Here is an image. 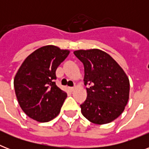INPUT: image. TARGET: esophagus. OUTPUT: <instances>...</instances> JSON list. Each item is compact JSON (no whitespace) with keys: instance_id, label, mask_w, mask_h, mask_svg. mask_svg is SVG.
I'll list each match as a JSON object with an SVG mask.
<instances>
[{"instance_id":"obj_1","label":"esophagus","mask_w":149,"mask_h":149,"mask_svg":"<svg viewBox=\"0 0 149 149\" xmlns=\"http://www.w3.org/2000/svg\"><path fill=\"white\" fill-rule=\"evenodd\" d=\"M75 90H76V86H73V87H71V88H70V91H74Z\"/></svg>"}]
</instances>
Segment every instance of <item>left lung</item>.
I'll return each instance as SVG.
<instances>
[{
	"instance_id": "1",
	"label": "left lung",
	"mask_w": 149,
	"mask_h": 149,
	"mask_svg": "<svg viewBox=\"0 0 149 149\" xmlns=\"http://www.w3.org/2000/svg\"><path fill=\"white\" fill-rule=\"evenodd\" d=\"M74 55L84 65L86 100L82 114L97 125L107 124L122 113L129 99L128 77L109 54L93 49L77 50Z\"/></svg>"
}]
</instances>
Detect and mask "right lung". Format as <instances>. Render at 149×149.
<instances>
[{
	"mask_svg": "<svg viewBox=\"0 0 149 149\" xmlns=\"http://www.w3.org/2000/svg\"><path fill=\"white\" fill-rule=\"evenodd\" d=\"M70 54L55 45L39 48L27 57L14 79L21 108L29 118L48 122L60 112L67 93L56 86V71Z\"/></svg>",
	"mask_w": 149,
	"mask_h": 149,
	"instance_id": "1",
	"label": "right lung"
}]
</instances>
